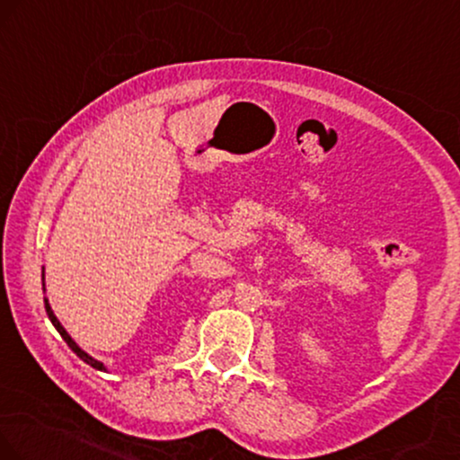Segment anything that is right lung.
Wrapping results in <instances>:
<instances>
[{"label": "right lung", "instance_id": "obj_1", "mask_svg": "<svg viewBox=\"0 0 460 460\" xmlns=\"http://www.w3.org/2000/svg\"><path fill=\"white\" fill-rule=\"evenodd\" d=\"M42 290H44V292H47V288H44V269H42ZM44 309H47V315H49V320H50V322H53V326L57 328V332H59V334H61V337H64V341H66L67 345H70V348H72V351H74V354H76V356H78V358H81V360H84V362H87V365H89V367L98 368V371H109V368H106V367H104V362H100L98 358H93V356H89V354H87V351H84V349L81 348V345H78V343H76V341H74V339L70 337V334H67V331H66V328H64V326H61V322H59V320H57V315L53 314V309H50V303H49V298H47V296H44Z\"/></svg>", "mask_w": 460, "mask_h": 460}]
</instances>
